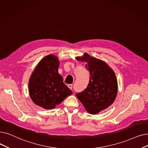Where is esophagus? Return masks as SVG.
<instances>
[{"label":"esophagus","instance_id":"1","mask_svg":"<svg viewBox=\"0 0 148 148\" xmlns=\"http://www.w3.org/2000/svg\"><path fill=\"white\" fill-rule=\"evenodd\" d=\"M68 88H69L70 89H73V85H72V84H69V85H68Z\"/></svg>","mask_w":148,"mask_h":148}]
</instances>
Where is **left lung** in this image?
<instances>
[{"mask_svg": "<svg viewBox=\"0 0 148 148\" xmlns=\"http://www.w3.org/2000/svg\"><path fill=\"white\" fill-rule=\"evenodd\" d=\"M77 60L86 63V68L89 72V81L76 97L90 114H97L113 103L117 94V81L113 70L107 64L85 53Z\"/></svg>", "mask_w": 148, "mask_h": 148, "instance_id": "obj_1", "label": "left lung"}]
</instances>
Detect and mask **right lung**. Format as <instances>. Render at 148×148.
Segmentation results:
<instances>
[{
    "instance_id": "add662e5",
    "label": "right lung",
    "mask_w": 148,
    "mask_h": 148,
    "mask_svg": "<svg viewBox=\"0 0 148 148\" xmlns=\"http://www.w3.org/2000/svg\"><path fill=\"white\" fill-rule=\"evenodd\" d=\"M59 66L58 58L48 55L38 63L29 79L30 97L36 105L46 110L54 109L73 94L59 74Z\"/></svg>"
}]
</instances>
